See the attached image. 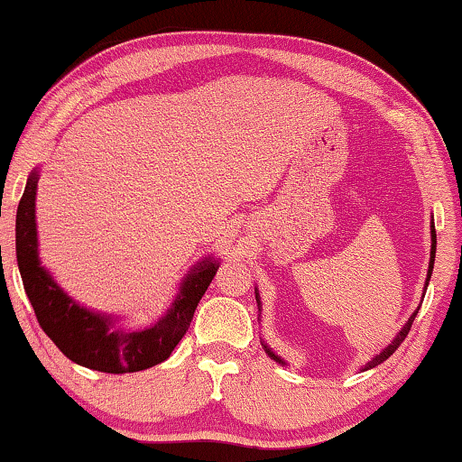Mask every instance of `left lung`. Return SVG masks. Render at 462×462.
Wrapping results in <instances>:
<instances>
[{"label": "left lung", "instance_id": "left-lung-1", "mask_svg": "<svg viewBox=\"0 0 462 462\" xmlns=\"http://www.w3.org/2000/svg\"><path fill=\"white\" fill-rule=\"evenodd\" d=\"M430 236H431V248H430V267H428V277H426V285H423V291L428 290V283H430V277H431V271H434V261H436V226H434V217H431V226H430ZM426 296V294H423ZM254 298H257V306H259V317H261V296H259V290L254 288ZM417 310H420V306H417L415 309V312L411 314V317H409V320L405 325L401 327V331L394 335V339L389 343V346H386L383 351H380V354H376L374 357H372V360L364 365L362 370H370V368H374V365H378V364H383L384 360H389V357L394 354V351H397V347L401 346L402 341H405V337H407V333L411 331V325H413V320H415V314H417ZM263 343V349H265V354L271 357V360H275L277 364H282V365H288L285 364L280 356H275V351L271 349L265 341H261Z\"/></svg>", "mask_w": 462, "mask_h": 462}]
</instances>
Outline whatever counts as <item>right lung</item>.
Returning <instances> with one entry per match:
<instances>
[{"mask_svg": "<svg viewBox=\"0 0 462 462\" xmlns=\"http://www.w3.org/2000/svg\"><path fill=\"white\" fill-rule=\"evenodd\" d=\"M39 177V168H34L18 205L16 259L24 291L42 331L71 362L106 374L139 372L168 360L191 325L197 304L214 280L219 261L209 254L195 263L180 280L172 304L152 325H121V317L88 309L73 300L51 271L42 267L34 214Z\"/></svg>", "mask_w": 462, "mask_h": 462, "instance_id": "obj_1", "label": "right lung"}]
</instances>
